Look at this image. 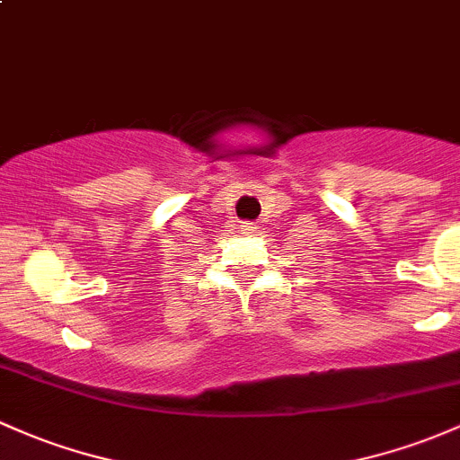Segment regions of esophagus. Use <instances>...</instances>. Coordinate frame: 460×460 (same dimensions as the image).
Segmentation results:
<instances>
[{
	"mask_svg": "<svg viewBox=\"0 0 460 460\" xmlns=\"http://www.w3.org/2000/svg\"><path fill=\"white\" fill-rule=\"evenodd\" d=\"M256 230L259 228H256V224H252V221H243V224H241V234H254Z\"/></svg>",
	"mask_w": 460,
	"mask_h": 460,
	"instance_id": "34e87169",
	"label": "esophagus"
}]
</instances>
